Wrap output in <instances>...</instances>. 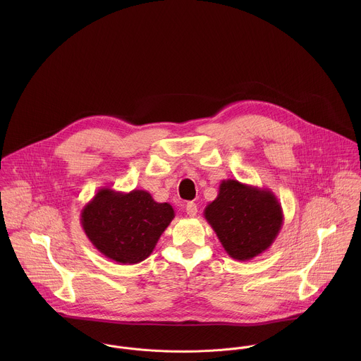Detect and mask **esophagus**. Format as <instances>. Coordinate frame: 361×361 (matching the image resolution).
<instances>
[{"label": "esophagus", "mask_w": 361, "mask_h": 361, "mask_svg": "<svg viewBox=\"0 0 361 361\" xmlns=\"http://www.w3.org/2000/svg\"><path fill=\"white\" fill-rule=\"evenodd\" d=\"M185 209H186V214L189 215V216H196L197 215V206H196V203H193V202H189L186 207H185Z\"/></svg>", "instance_id": "34e87169"}]
</instances>
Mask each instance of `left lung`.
I'll list each match as a JSON object with an SVG mask.
<instances>
[{"label": "left lung", "mask_w": 361, "mask_h": 361, "mask_svg": "<svg viewBox=\"0 0 361 361\" xmlns=\"http://www.w3.org/2000/svg\"><path fill=\"white\" fill-rule=\"evenodd\" d=\"M204 218L229 257L249 261L275 242L283 225V211L265 188L236 179L222 180L218 196L204 208Z\"/></svg>", "instance_id": "left-lung-1"}]
</instances>
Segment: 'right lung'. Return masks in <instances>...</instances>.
<instances>
[{
	"mask_svg": "<svg viewBox=\"0 0 361 361\" xmlns=\"http://www.w3.org/2000/svg\"><path fill=\"white\" fill-rule=\"evenodd\" d=\"M173 218L169 203H157L147 190L137 189L123 193L102 188L80 212L92 245L118 264H137L149 257Z\"/></svg>",
	"mask_w": 361,
	"mask_h": 361,
	"instance_id": "1",
	"label": "right lung"
}]
</instances>
